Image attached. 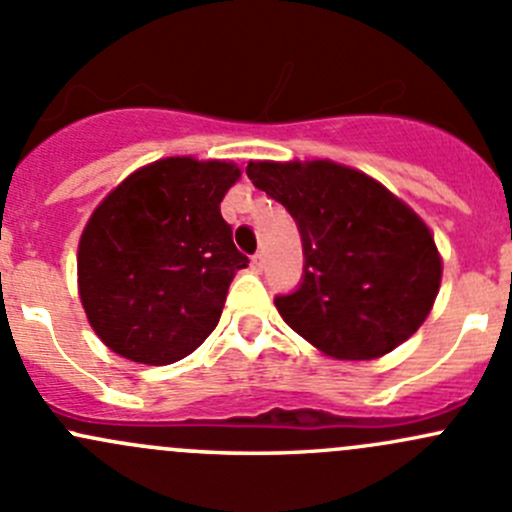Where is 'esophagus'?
Returning <instances> with one entry per match:
<instances>
[{"label": "esophagus", "instance_id": "34e87169", "mask_svg": "<svg viewBox=\"0 0 512 512\" xmlns=\"http://www.w3.org/2000/svg\"><path fill=\"white\" fill-rule=\"evenodd\" d=\"M252 270L255 272H262V267H265V255H262V252H255V255H252Z\"/></svg>", "mask_w": 512, "mask_h": 512}]
</instances>
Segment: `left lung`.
<instances>
[{
	"label": "left lung",
	"mask_w": 512,
	"mask_h": 512,
	"mask_svg": "<svg viewBox=\"0 0 512 512\" xmlns=\"http://www.w3.org/2000/svg\"><path fill=\"white\" fill-rule=\"evenodd\" d=\"M247 178L285 205L302 237V280L275 297L299 337L359 361L389 354L421 327L441 285V257L414 210L329 160L250 163Z\"/></svg>",
	"instance_id": "8db88e82"
}]
</instances>
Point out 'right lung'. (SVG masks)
<instances>
[{
    "label": "right lung",
    "mask_w": 512,
    "mask_h": 512,
    "mask_svg": "<svg viewBox=\"0 0 512 512\" xmlns=\"http://www.w3.org/2000/svg\"><path fill=\"white\" fill-rule=\"evenodd\" d=\"M232 163L165 158L128 175L79 242V292L116 354L163 366L218 327L232 277L247 267L220 215Z\"/></svg>",
    "instance_id": "right-lung-1"
}]
</instances>
